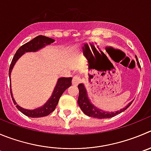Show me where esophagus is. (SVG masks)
I'll return each mask as SVG.
<instances>
[{
    "label": "esophagus",
    "mask_w": 151,
    "mask_h": 151,
    "mask_svg": "<svg viewBox=\"0 0 151 151\" xmlns=\"http://www.w3.org/2000/svg\"><path fill=\"white\" fill-rule=\"evenodd\" d=\"M81 77H80L79 76H73V81H72L73 85H75V86L78 85V84L81 82Z\"/></svg>",
    "instance_id": "1"
}]
</instances>
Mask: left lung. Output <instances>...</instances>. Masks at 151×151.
<instances>
[{
  "label": "left lung",
  "mask_w": 151,
  "mask_h": 151,
  "mask_svg": "<svg viewBox=\"0 0 151 151\" xmlns=\"http://www.w3.org/2000/svg\"><path fill=\"white\" fill-rule=\"evenodd\" d=\"M136 58L138 61V65H139V61H138V58L136 55ZM139 67H140V65H139ZM78 90H79V95H78V105H79L80 108H81V110H82L83 113H84V114L87 115V116H90V117L98 118V119H107V118L113 117V116H116V115L118 114H119V113H121L122 112L127 110V109L130 107V104H132V101H131L130 103H129L128 105L126 106L124 108L120 110L119 111L113 112V113L104 112L102 111V110H99V109L96 108L95 106H93V104L90 103L84 84H79L78 85Z\"/></svg>",
  "instance_id": "1"
}]
</instances>
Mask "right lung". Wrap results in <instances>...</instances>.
I'll list each match as a JSON object with an SVG mask.
<instances>
[{
    "label": "right lung",
    "mask_w": 151,
    "mask_h": 151,
    "mask_svg": "<svg viewBox=\"0 0 151 151\" xmlns=\"http://www.w3.org/2000/svg\"><path fill=\"white\" fill-rule=\"evenodd\" d=\"M54 42V39L48 38V37L44 36V35H38L31 40L29 42L26 43L24 45L21 46L18 50H17L16 53L14 55L13 58L12 60V62L10 64L9 70V76L10 77L11 75V72H12L13 66L15 65V62L17 60L24 54V53L27 52H35L38 50L39 49L42 48L44 46L47 45V44H50L51 43ZM72 85V78H60L58 80L56 86H55V89L53 90V93L52 94V96L50 97V99L47 101L44 106L39 108L35 109V110H26V109L22 108L18 105L16 101L13 99L12 96V91H11V88H10V93H11V96H12V101H13L14 104L16 105V107L21 112L26 115L27 116L32 118H38V117H44V116H48L51 113H52L55 110V107H56L57 104H58V101H59L60 97L61 95L63 94L64 91L68 88L69 87Z\"/></svg>",
    "instance_id": "right-lung-1"
}]
</instances>
